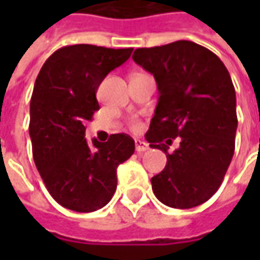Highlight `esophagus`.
I'll list each match as a JSON object with an SVG mask.
<instances>
[{"label": "esophagus", "instance_id": "esophagus-1", "mask_svg": "<svg viewBox=\"0 0 260 260\" xmlns=\"http://www.w3.org/2000/svg\"><path fill=\"white\" fill-rule=\"evenodd\" d=\"M135 149L138 153H143V152H146V150H149V145H147L146 142L138 139V141L135 142Z\"/></svg>", "mask_w": 260, "mask_h": 260}]
</instances>
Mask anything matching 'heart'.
<instances>
[{
  "label": "heart",
  "mask_w": 260,
  "mask_h": 260,
  "mask_svg": "<svg viewBox=\"0 0 260 260\" xmlns=\"http://www.w3.org/2000/svg\"><path fill=\"white\" fill-rule=\"evenodd\" d=\"M131 126H132L134 129H138V122H132V124H131Z\"/></svg>",
  "instance_id": "obj_1"
}]
</instances>
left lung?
<instances>
[{"label": "left lung", "mask_w": 260, "mask_h": 260, "mask_svg": "<svg viewBox=\"0 0 260 260\" xmlns=\"http://www.w3.org/2000/svg\"><path fill=\"white\" fill-rule=\"evenodd\" d=\"M132 58L158 89L145 138L166 153L167 164L152 178L153 192L166 206H199L220 188L234 154L238 119L231 76L216 54L188 40L136 48ZM177 136L180 146L170 155Z\"/></svg>", "instance_id": "8db88e82"}]
</instances>
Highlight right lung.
<instances>
[{
	"mask_svg": "<svg viewBox=\"0 0 260 260\" xmlns=\"http://www.w3.org/2000/svg\"><path fill=\"white\" fill-rule=\"evenodd\" d=\"M131 54L132 48L67 46L37 75L29 125L33 158L50 195L69 210L106 206L117 189V167L135 152V142L125 134L104 143L85 139V122L100 108L99 86Z\"/></svg>",
	"mask_w": 260,
	"mask_h": 260,
	"instance_id": "right-lung-1",
	"label": "right lung"
}]
</instances>
